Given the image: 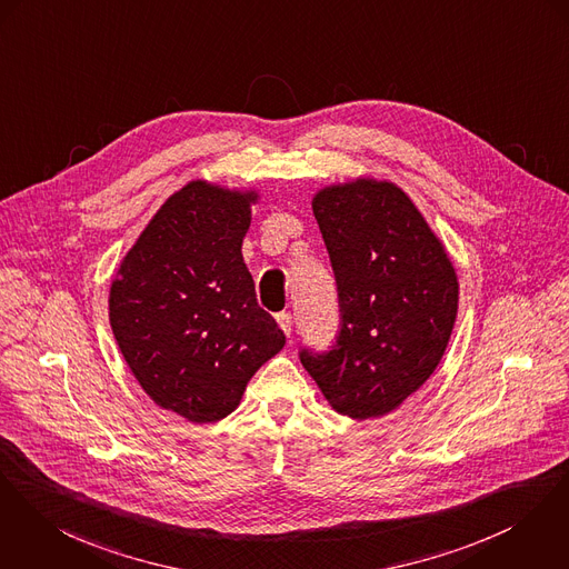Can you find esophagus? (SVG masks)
Returning <instances> with one entry per match:
<instances>
[{"mask_svg":"<svg viewBox=\"0 0 569 569\" xmlns=\"http://www.w3.org/2000/svg\"><path fill=\"white\" fill-rule=\"evenodd\" d=\"M277 322L283 329V333L290 338L292 336V313L290 311H279L277 313Z\"/></svg>","mask_w":569,"mask_h":569,"instance_id":"obj_1","label":"esophagus"}]
</instances>
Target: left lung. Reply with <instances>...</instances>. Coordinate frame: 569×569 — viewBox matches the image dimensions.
<instances>
[{
    "instance_id": "8db88e82",
    "label": "left lung",
    "mask_w": 569,
    "mask_h": 569,
    "mask_svg": "<svg viewBox=\"0 0 569 569\" xmlns=\"http://www.w3.org/2000/svg\"><path fill=\"white\" fill-rule=\"evenodd\" d=\"M338 286L329 350L299 357L329 405L355 420L390 413L438 368L459 281L438 236L390 181L357 179L313 197Z\"/></svg>"
}]
</instances>
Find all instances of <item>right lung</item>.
<instances>
[{
  "label": "right lung",
  "instance_id": "obj_1",
  "mask_svg": "<svg viewBox=\"0 0 569 569\" xmlns=\"http://www.w3.org/2000/svg\"><path fill=\"white\" fill-rule=\"evenodd\" d=\"M256 192L190 181L158 210L110 288V325L151 400L206 425L229 416L286 345L242 260Z\"/></svg>",
  "mask_w": 569,
  "mask_h": 569
}]
</instances>
